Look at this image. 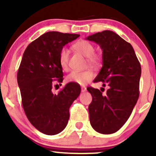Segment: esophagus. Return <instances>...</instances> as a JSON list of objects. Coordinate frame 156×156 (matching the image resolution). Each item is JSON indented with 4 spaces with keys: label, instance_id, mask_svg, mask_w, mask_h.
<instances>
[{
    "label": "esophagus",
    "instance_id": "1",
    "mask_svg": "<svg viewBox=\"0 0 156 156\" xmlns=\"http://www.w3.org/2000/svg\"><path fill=\"white\" fill-rule=\"evenodd\" d=\"M87 91V87H81V92H85Z\"/></svg>",
    "mask_w": 156,
    "mask_h": 156
}]
</instances>
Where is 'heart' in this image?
Returning <instances> with one entry per match:
<instances>
[{
  "label": "heart",
  "instance_id": "1",
  "mask_svg": "<svg viewBox=\"0 0 156 156\" xmlns=\"http://www.w3.org/2000/svg\"><path fill=\"white\" fill-rule=\"evenodd\" d=\"M73 48L76 51L79 52L80 54L87 57V62L89 64H97L99 62L100 58L98 55L94 54V47L90 42L84 39L77 41L73 44ZM69 52L67 48H64L61 50L59 53V63L61 67L64 70L68 69V63H69ZM94 77V73L91 70L85 71H73L67 77V81L73 82L84 85L90 81Z\"/></svg>",
  "mask_w": 156,
  "mask_h": 156
}]
</instances>
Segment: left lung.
<instances>
[{
    "label": "left lung",
    "mask_w": 156,
    "mask_h": 156,
    "mask_svg": "<svg viewBox=\"0 0 156 156\" xmlns=\"http://www.w3.org/2000/svg\"><path fill=\"white\" fill-rule=\"evenodd\" d=\"M103 51V67L94 83L102 82L108 89L103 94L88 87L92 101L89 105V121L98 133L111 134L126 122L139 96L141 65L132 45L112 31L87 37Z\"/></svg>",
    "instance_id": "left-lung-1"
}]
</instances>
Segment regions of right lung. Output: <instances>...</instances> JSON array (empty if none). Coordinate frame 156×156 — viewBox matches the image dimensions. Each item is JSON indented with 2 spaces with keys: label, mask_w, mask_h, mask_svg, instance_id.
<instances>
[{
  "label": "right lung",
  "mask_w": 156,
  "mask_h": 156,
  "mask_svg": "<svg viewBox=\"0 0 156 156\" xmlns=\"http://www.w3.org/2000/svg\"><path fill=\"white\" fill-rule=\"evenodd\" d=\"M79 37L47 32L28 44L23 53L17 72L23 107L31 125L46 135H55L65 128L69 107L80 93V86L73 82L57 94L52 92L53 82L63 80L61 50Z\"/></svg>",
  "instance_id": "1"
}]
</instances>
